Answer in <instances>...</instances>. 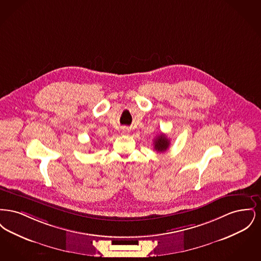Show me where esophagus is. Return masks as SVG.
<instances>
[{
  "label": "esophagus",
  "mask_w": 261,
  "mask_h": 261,
  "mask_svg": "<svg viewBox=\"0 0 261 261\" xmlns=\"http://www.w3.org/2000/svg\"><path fill=\"white\" fill-rule=\"evenodd\" d=\"M129 133H130V131H129V129L128 128H126V127H123L122 128V130H121V134L122 135H129Z\"/></svg>",
  "instance_id": "esophagus-1"
}]
</instances>
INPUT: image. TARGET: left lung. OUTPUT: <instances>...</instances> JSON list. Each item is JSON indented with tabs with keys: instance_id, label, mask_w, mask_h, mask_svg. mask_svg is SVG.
Masks as SVG:
<instances>
[{
	"instance_id": "obj_1",
	"label": "left lung",
	"mask_w": 261,
	"mask_h": 261,
	"mask_svg": "<svg viewBox=\"0 0 261 261\" xmlns=\"http://www.w3.org/2000/svg\"><path fill=\"white\" fill-rule=\"evenodd\" d=\"M170 140L164 134H161L153 140V147L158 152H163L169 148Z\"/></svg>"
}]
</instances>
